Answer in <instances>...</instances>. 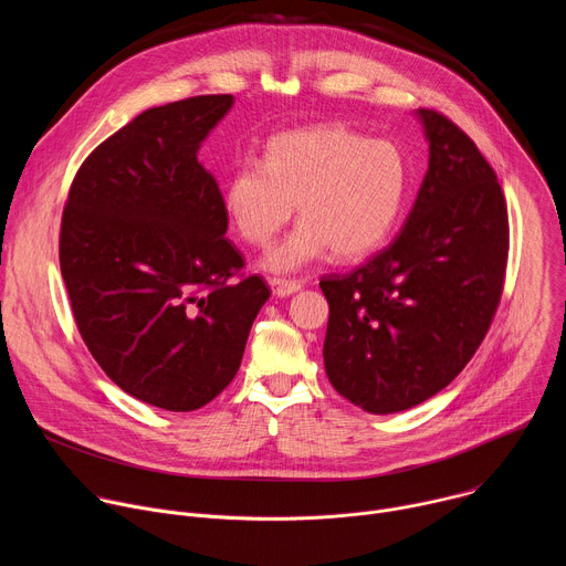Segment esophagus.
<instances>
[{
	"instance_id": "obj_1",
	"label": "esophagus",
	"mask_w": 566,
	"mask_h": 566,
	"mask_svg": "<svg viewBox=\"0 0 566 566\" xmlns=\"http://www.w3.org/2000/svg\"><path fill=\"white\" fill-rule=\"evenodd\" d=\"M269 284H271V289L277 297H286V295H293L295 291H300L304 282L302 280H289V277H271Z\"/></svg>"
}]
</instances>
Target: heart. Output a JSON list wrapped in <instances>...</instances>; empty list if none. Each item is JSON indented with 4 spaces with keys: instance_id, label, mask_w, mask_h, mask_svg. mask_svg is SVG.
I'll list each match as a JSON object with an SVG mask.
<instances>
[{
    "instance_id": "obj_1",
    "label": "heart",
    "mask_w": 566,
    "mask_h": 566,
    "mask_svg": "<svg viewBox=\"0 0 566 566\" xmlns=\"http://www.w3.org/2000/svg\"><path fill=\"white\" fill-rule=\"evenodd\" d=\"M408 192V164L389 140H367L340 125L277 134L264 160L241 156L223 184L232 226L266 247L291 219H302L266 255V269L297 271L329 249L340 260L374 251L391 230Z\"/></svg>"
}]
</instances>
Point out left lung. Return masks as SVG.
<instances>
[{"instance_id":"8db88e82","label":"left lung","mask_w":566,"mask_h":566,"mask_svg":"<svg viewBox=\"0 0 566 566\" xmlns=\"http://www.w3.org/2000/svg\"><path fill=\"white\" fill-rule=\"evenodd\" d=\"M428 172L406 226L345 275H322L329 302L325 369L371 415L410 410L448 387L479 349L502 300L509 210L472 138L419 109Z\"/></svg>"}]
</instances>
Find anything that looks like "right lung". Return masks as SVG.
<instances>
[{
  "label": "right lung",
  "instance_id": "right-lung-1",
  "mask_svg": "<svg viewBox=\"0 0 566 566\" xmlns=\"http://www.w3.org/2000/svg\"><path fill=\"white\" fill-rule=\"evenodd\" d=\"M230 94L138 114L80 166L60 223V271L80 336L129 396L192 412L234 378L271 297L226 239L228 210L199 147Z\"/></svg>",
  "mask_w": 566,
  "mask_h": 566
}]
</instances>
